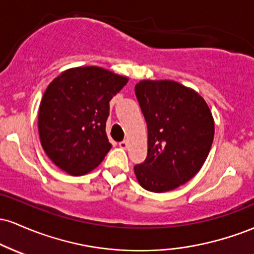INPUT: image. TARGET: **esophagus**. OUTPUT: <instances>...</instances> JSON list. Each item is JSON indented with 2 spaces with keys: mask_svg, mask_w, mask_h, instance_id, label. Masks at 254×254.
<instances>
[{
  "mask_svg": "<svg viewBox=\"0 0 254 254\" xmlns=\"http://www.w3.org/2000/svg\"><path fill=\"white\" fill-rule=\"evenodd\" d=\"M127 145H129V143H127V141H122V142H119V147H121L122 149H127Z\"/></svg>",
  "mask_w": 254,
  "mask_h": 254,
  "instance_id": "esophagus-1",
  "label": "esophagus"
}]
</instances>
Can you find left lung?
<instances>
[{
	"instance_id": "1",
	"label": "left lung",
	"mask_w": 254,
	"mask_h": 254,
	"mask_svg": "<svg viewBox=\"0 0 254 254\" xmlns=\"http://www.w3.org/2000/svg\"><path fill=\"white\" fill-rule=\"evenodd\" d=\"M136 98L148 127V154L133 167L145 190L161 193L188 183L210 151L215 124L196 90L170 80H142Z\"/></svg>"
}]
</instances>
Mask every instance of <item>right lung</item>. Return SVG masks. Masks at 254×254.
Listing matches in <instances>:
<instances>
[{
	"instance_id": "right-lung-1",
	"label": "right lung",
	"mask_w": 254,
	"mask_h": 254,
	"mask_svg": "<svg viewBox=\"0 0 254 254\" xmlns=\"http://www.w3.org/2000/svg\"><path fill=\"white\" fill-rule=\"evenodd\" d=\"M127 81L94 65L68 69L52 80L40 103L38 130L57 167L77 177L103 161L112 147L106 135L109 103Z\"/></svg>"
}]
</instances>
